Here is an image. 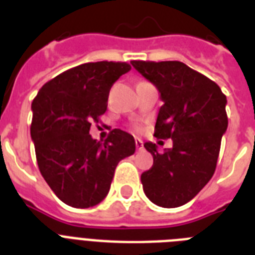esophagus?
I'll return each instance as SVG.
<instances>
[{
	"instance_id": "obj_1",
	"label": "esophagus",
	"mask_w": 255,
	"mask_h": 255,
	"mask_svg": "<svg viewBox=\"0 0 255 255\" xmlns=\"http://www.w3.org/2000/svg\"><path fill=\"white\" fill-rule=\"evenodd\" d=\"M135 144H136V148H137L139 151H143V148H144L143 140H141V139H135Z\"/></svg>"
}]
</instances>
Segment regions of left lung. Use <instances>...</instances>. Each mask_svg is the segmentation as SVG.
<instances>
[{"instance_id":"1","label":"left lung","mask_w":255,"mask_h":255,"mask_svg":"<svg viewBox=\"0 0 255 255\" xmlns=\"http://www.w3.org/2000/svg\"><path fill=\"white\" fill-rule=\"evenodd\" d=\"M132 66L159 90L163 106L155 136L172 139L173 147L153 156L141 174L144 193L153 204L177 208L190 201L213 176L222 135L228 128L226 96L217 83L178 61H132Z\"/></svg>"}]
</instances>
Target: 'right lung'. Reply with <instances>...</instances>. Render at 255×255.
<instances>
[{
    "mask_svg": "<svg viewBox=\"0 0 255 255\" xmlns=\"http://www.w3.org/2000/svg\"><path fill=\"white\" fill-rule=\"evenodd\" d=\"M129 70L126 62L79 65L45 83L31 103L38 168L58 198L73 208L103 201L116 165L135 153L128 132L115 128L104 143L90 135L107 110L112 85Z\"/></svg>",
    "mask_w": 255,
    "mask_h": 255,
    "instance_id": "1",
    "label": "right lung"
}]
</instances>
